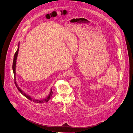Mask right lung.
Returning a JSON list of instances; mask_svg holds the SVG:
<instances>
[{
    "instance_id": "right-lung-1",
    "label": "right lung",
    "mask_w": 133,
    "mask_h": 133,
    "mask_svg": "<svg viewBox=\"0 0 133 133\" xmlns=\"http://www.w3.org/2000/svg\"><path fill=\"white\" fill-rule=\"evenodd\" d=\"M19 44H18V49H17V51H16V52H15V54L14 57V61H13V63H12V70H13V72H14V74L15 83V84H16V87H17L18 90L23 95H24V96H25V97H26L27 98H28V99L31 100V101L32 100L34 102H37V103H43L44 102H45L47 103V102H48V101L50 99V97L52 96V91L51 89V90H50V93H49V94L48 96L46 99H44V100H41V101H39V100H36V99H32L29 96L27 95H26L24 92H23L19 88V87H18L17 85L16 84V81H15V80H16V78H16V77H15V75H16V60H17V58L18 54L19 48Z\"/></svg>"
}]
</instances>
